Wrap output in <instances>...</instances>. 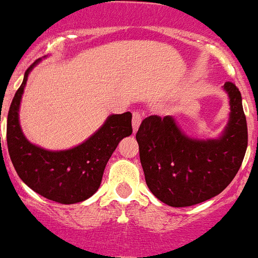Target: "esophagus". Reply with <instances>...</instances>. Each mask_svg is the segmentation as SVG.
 I'll return each instance as SVG.
<instances>
[{"label":"esophagus","mask_w":258,"mask_h":258,"mask_svg":"<svg viewBox=\"0 0 258 258\" xmlns=\"http://www.w3.org/2000/svg\"><path fill=\"white\" fill-rule=\"evenodd\" d=\"M142 112L139 111H134L133 114V128H134V133H136L138 131V128H139L140 123H142Z\"/></svg>","instance_id":"34e87169"}]
</instances>
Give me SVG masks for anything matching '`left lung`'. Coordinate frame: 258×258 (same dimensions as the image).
Wrapping results in <instances>:
<instances>
[{
	"label": "left lung",
	"instance_id": "8db88e82",
	"mask_svg": "<svg viewBox=\"0 0 258 258\" xmlns=\"http://www.w3.org/2000/svg\"><path fill=\"white\" fill-rule=\"evenodd\" d=\"M229 120L218 139H191L172 116L151 115L140 124L139 144L146 182L153 196L172 207H187L218 196L235 178L248 146L241 93L227 81Z\"/></svg>",
	"mask_w": 258,
	"mask_h": 258
}]
</instances>
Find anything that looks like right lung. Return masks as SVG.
<instances>
[{
	"label": "right lung",
	"mask_w": 258,
	"mask_h": 258,
	"mask_svg": "<svg viewBox=\"0 0 258 258\" xmlns=\"http://www.w3.org/2000/svg\"><path fill=\"white\" fill-rule=\"evenodd\" d=\"M38 61L26 71L9 109V155L19 178L30 189L62 205L82 202L98 190L106 164L119 142L133 134V114L127 111L110 115L96 134L75 148L47 151L34 146L23 135L18 111L29 73Z\"/></svg>",
	"instance_id": "add662e5"
}]
</instances>
